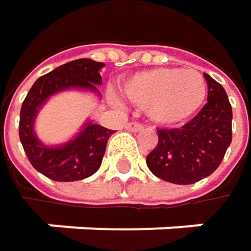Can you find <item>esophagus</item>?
<instances>
[{"mask_svg": "<svg viewBox=\"0 0 251 251\" xmlns=\"http://www.w3.org/2000/svg\"><path fill=\"white\" fill-rule=\"evenodd\" d=\"M125 129L130 130V132H139V130L144 129V125L142 124H138V122H129V124L125 125Z\"/></svg>", "mask_w": 251, "mask_h": 251, "instance_id": "1", "label": "esophagus"}]
</instances>
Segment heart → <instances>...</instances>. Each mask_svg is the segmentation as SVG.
<instances>
[{
  "instance_id": "b5f03b06",
  "label": "heart",
  "mask_w": 251,
  "mask_h": 251,
  "mask_svg": "<svg viewBox=\"0 0 251 251\" xmlns=\"http://www.w3.org/2000/svg\"><path fill=\"white\" fill-rule=\"evenodd\" d=\"M122 94L157 124L180 125L205 103L208 85L196 70L158 68L129 76Z\"/></svg>"
}]
</instances>
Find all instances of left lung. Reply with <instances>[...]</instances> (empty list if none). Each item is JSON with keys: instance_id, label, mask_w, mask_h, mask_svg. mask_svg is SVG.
<instances>
[{"instance_id": "1", "label": "left lung", "mask_w": 251, "mask_h": 251, "mask_svg": "<svg viewBox=\"0 0 251 251\" xmlns=\"http://www.w3.org/2000/svg\"><path fill=\"white\" fill-rule=\"evenodd\" d=\"M208 101L180 129H157L158 144L147 155L151 173L175 184H192L211 176L232 139V109L224 87L203 74Z\"/></svg>"}]
</instances>
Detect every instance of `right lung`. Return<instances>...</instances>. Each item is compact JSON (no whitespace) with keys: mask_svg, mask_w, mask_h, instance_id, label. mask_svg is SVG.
Here are the masks:
<instances>
[{"mask_svg":"<svg viewBox=\"0 0 251 251\" xmlns=\"http://www.w3.org/2000/svg\"><path fill=\"white\" fill-rule=\"evenodd\" d=\"M103 67V62L87 58L71 61L40 76L25 96L20 110V141L30 164L50 180L76 181L94 175L101 166L107 141L115 130L88 122L71 142L50 148L34 136L36 113L49 96L65 88H87L99 93Z\"/></svg>","mask_w":251,"mask_h":251,"instance_id":"1","label":"right lung"}]
</instances>
